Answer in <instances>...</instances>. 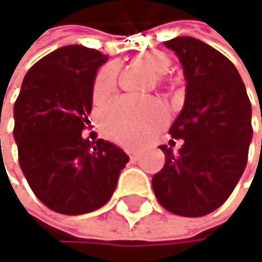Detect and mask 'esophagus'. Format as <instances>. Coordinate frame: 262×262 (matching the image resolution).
Instances as JSON below:
<instances>
[{"label":"esophagus","mask_w":262,"mask_h":262,"mask_svg":"<svg viewBox=\"0 0 262 262\" xmlns=\"http://www.w3.org/2000/svg\"><path fill=\"white\" fill-rule=\"evenodd\" d=\"M127 154H128V157H130V160H132V161H137V158H138V155H137V152H135L134 149H128V150H127Z\"/></svg>","instance_id":"1"}]
</instances>
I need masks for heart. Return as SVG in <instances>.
Masks as SVG:
<instances>
[{"mask_svg":"<svg viewBox=\"0 0 262 262\" xmlns=\"http://www.w3.org/2000/svg\"><path fill=\"white\" fill-rule=\"evenodd\" d=\"M137 62L146 67L155 76H161L167 73L171 67V59L161 51H146L141 52ZM118 83V71L113 65L104 67L93 85V99L96 104L107 102L116 90ZM166 118L163 107L157 104L138 105L128 99H119L107 107L101 118V127L105 135L121 144L135 146L144 140V137L158 128Z\"/></svg>","mask_w":262,"mask_h":262,"instance_id":"b5f03b06","label":"heart"}]
</instances>
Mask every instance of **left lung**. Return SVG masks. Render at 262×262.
Returning a JSON list of instances; mask_svg holds the SVG:
<instances>
[{
  "instance_id": "8db88e82",
  "label": "left lung",
  "mask_w": 262,
  "mask_h": 262,
  "mask_svg": "<svg viewBox=\"0 0 262 262\" xmlns=\"http://www.w3.org/2000/svg\"><path fill=\"white\" fill-rule=\"evenodd\" d=\"M164 46L182 63L186 95L169 128L182 147L160 146L166 163L152 177V188L167 211L200 217L230 197L246 169L252 104L236 67L217 49L194 37H176Z\"/></svg>"
}]
</instances>
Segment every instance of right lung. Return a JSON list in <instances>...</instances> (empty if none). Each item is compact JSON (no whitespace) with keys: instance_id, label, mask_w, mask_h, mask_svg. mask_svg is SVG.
<instances>
[{"instance_id":"add662e5","label":"right lung","mask_w":262,"mask_h":262,"mask_svg":"<svg viewBox=\"0 0 262 262\" xmlns=\"http://www.w3.org/2000/svg\"><path fill=\"white\" fill-rule=\"evenodd\" d=\"M105 54L68 45L25 76L13 105L18 161L34 194L55 213L76 216L110 200L127 154L105 140L82 137Z\"/></svg>"}]
</instances>
